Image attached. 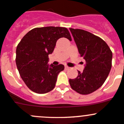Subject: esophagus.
Wrapping results in <instances>:
<instances>
[{
  "instance_id": "esophagus-1",
  "label": "esophagus",
  "mask_w": 124,
  "mask_h": 124,
  "mask_svg": "<svg viewBox=\"0 0 124 124\" xmlns=\"http://www.w3.org/2000/svg\"><path fill=\"white\" fill-rule=\"evenodd\" d=\"M64 69H65L66 70H68V69H69V68L68 66H65V67H64Z\"/></svg>"
}]
</instances>
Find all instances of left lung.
<instances>
[{"mask_svg":"<svg viewBox=\"0 0 124 124\" xmlns=\"http://www.w3.org/2000/svg\"><path fill=\"white\" fill-rule=\"evenodd\" d=\"M79 54L86 61L83 72L69 79L72 89L80 94H89L104 83L110 72L113 54L107 44L94 34L81 30L69 29Z\"/></svg>","mask_w":124,"mask_h":124,"instance_id":"obj_1","label":"left lung"}]
</instances>
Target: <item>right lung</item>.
Wrapping results in <instances>:
<instances>
[{
  "label": "right lung",
  "mask_w": 124,
  "mask_h": 124,
  "mask_svg": "<svg viewBox=\"0 0 124 124\" xmlns=\"http://www.w3.org/2000/svg\"><path fill=\"white\" fill-rule=\"evenodd\" d=\"M72 41L68 29L60 27L35 28L26 34L17 46L16 63L27 86L38 94H45L55 86L63 64L49 65V55L54 52L58 39Z\"/></svg>",
  "instance_id": "add662e5"
}]
</instances>
